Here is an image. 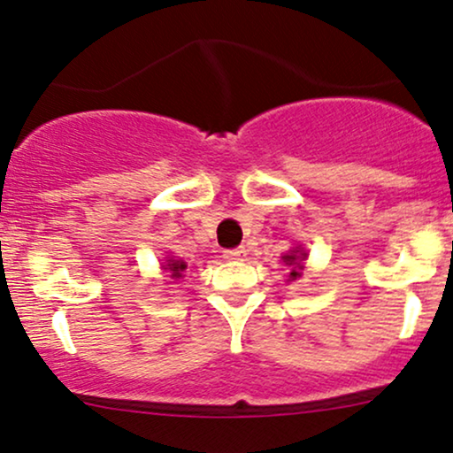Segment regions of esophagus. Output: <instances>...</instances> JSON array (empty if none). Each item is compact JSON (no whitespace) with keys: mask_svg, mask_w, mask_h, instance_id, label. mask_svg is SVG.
<instances>
[{"mask_svg":"<svg viewBox=\"0 0 453 453\" xmlns=\"http://www.w3.org/2000/svg\"><path fill=\"white\" fill-rule=\"evenodd\" d=\"M223 257H226V259H242L244 257V249L242 247L226 249V251H223Z\"/></svg>","mask_w":453,"mask_h":453,"instance_id":"esophagus-1","label":"esophagus"}]
</instances>
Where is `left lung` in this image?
<instances>
[{
	"label": "left lung",
	"instance_id": "8db88e82",
	"mask_svg": "<svg viewBox=\"0 0 453 453\" xmlns=\"http://www.w3.org/2000/svg\"><path fill=\"white\" fill-rule=\"evenodd\" d=\"M304 257H306V253L296 251V249H294L292 253H289V256L283 257V262L288 264V266H294L292 273H289V280H294V279L300 277V268H303V259Z\"/></svg>",
	"mask_w": 453,
	"mask_h": 453
}]
</instances>
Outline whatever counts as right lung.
Masks as SVG:
<instances>
[{"instance_id":"add662e5","label":"right lung","mask_w":453,"mask_h":453,"mask_svg":"<svg viewBox=\"0 0 453 453\" xmlns=\"http://www.w3.org/2000/svg\"><path fill=\"white\" fill-rule=\"evenodd\" d=\"M185 268H187L185 262H180V259H170L168 262V270L173 273V277H180Z\"/></svg>"}]
</instances>
